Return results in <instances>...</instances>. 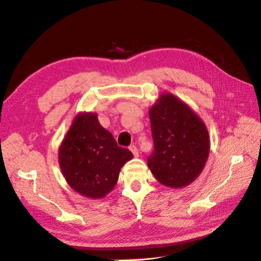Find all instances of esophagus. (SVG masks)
Returning a JSON list of instances; mask_svg holds the SVG:
<instances>
[{
  "instance_id": "obj_1",
  "label": "esophagus",
  "mask_w": 261,
  "mask_h": 261,
  "mask_svg": "<svg viewBox=\"0 0 261 261\" xmlns=\"http://www.w3.org/2000/svg\"><path fill=\"white\" fill-rule=\"evenodd\" d=\"M130 151L132 152V154L135 155V156H138L139 155V151H138V149H137V147L136 145H130Z\"/></svg>"
}]
</instances>
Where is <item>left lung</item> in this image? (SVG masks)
<instances>
[{"instance_id": "left-lung-1", "label": "left lung", "mask_w": 261, "mask_h": 261, "mask_svg": "<svg viewBox=\"0 0 261 261\" xmlns=\"http://www.w3.org/2000/svg\"><path fill=\"white\" fill-rule=\"evenodd\" d=\"M149 117L154 144L148 156L151 172L166 187L190 185L208 159L207 126L189 106L171 93L160 95Z\"/></svg>"}]
</instances>
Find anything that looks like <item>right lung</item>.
Listing matches in <instances>:
<instances>
[{
    "label": "right lung",
    "mask_w": 261,
    "mask_h": 261,
    "mask_svg": "<svg viewBox=\"0 0 261 261\" xmlns=\"http://www.w3.org/2000/svg\"><path fill=\"white\" fill-rule=\"evenodd\" d=\"M133 158L100 124L95 113H79L59 149L66 182L80 195L101 199L117 185L121 168Z\"/></svg>",
    "instance_id": "add662e5"
}]
</instances>
